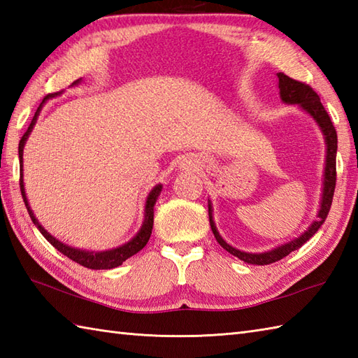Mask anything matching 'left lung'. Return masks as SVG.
<instances>
[{
	"instance_id": "8db88e82",
	"label": "left lung",
	"mask_w": 358,
	"mask_h": 358,
	"mask_svg": "<svg viewBox=\"0 0 358 358\" xmlns=\"http://www.w3.org/2000/svg\"><path fill=\"white\" fill-rule=\"evenodd\" d=\"M278 89H280V98L281 101L286 104H296L301 110H305L308 115L313 118L317 126L320 127V131L323 134L324 144H326V159H324V172H323V187H322V200H320V209L317 212V218L315 222L310 223L308 229L303 232L299 237L283 243L277 248H273L271 250H264V252H245V250H240L237 248L231 246L229 243H226L223 240L222 235H220L215 222H214V209H212V203L208 200V206H209V223H210V229L214 232L217 241L220 243V246L226 249L227 252L238 257L240 260L249 264H271L275 263L281 258L289 255L292 250L301 248L305 243L313 237V235L320 229L322 224L324 223L326 217L329 214L331 204H332V196L334 191H336V157H337V132L336 127H334L332 121L328 115V112L324 110L323 104L320 101V98L314 92L313 87L305 85V83H300L296 80L289 78L287 75L278 72Z\"/></svg>"
}]
</instances>
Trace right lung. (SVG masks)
I'll return each mask as SVG.
<instances>
[{
    "label": "right lung",
    "mask_w": 358,
    "mask_h": 358,
    "mask_svg": "<svg viewBox=\"0 0 358 358\" xmlns=\"http://www.w3.org/2000/svg\"><path fill=\"white\" fill-rule=\"evenodd\" d=\"M81 83V78L73 81L72 86H77ZM55 96L53 95H48L43 100V103L40 104V108L36 109L35 115L32 118V123L29 124L27 131L24 132V135L21 136L20 140V146H18V155H20V189H21V195H22V200H24V204L27 208V212L30 218H32L34 224L38 227V231L43 234V237L48 240L50 245L58 249L59 252L64 254L66 257H69L72 262H77L78 264L85 266V268L89 269H112V268H117V266L123 264V262H126L127 258H131L132 255H135L138 250H141L144 246L148 245V241L150 238V234H152V226H154V206L158 200L159 194H162V185H157L154 186V189L149 192L146 203H144V220H143V224L140 227V231L136 232L135 237L132 240H129L124 245H121L118 248H113V249H108V250H86V249H78V248H73L66 245V243L59 241L58 238L53 237L48 231L44 229V227L38 222V218L35 217V214L30 209V204L27 201V196H26V189H24V180H22V152H24V146H26V141L29 138L30 132H32V129L36 123V118L40 115L43 104L49 100V98Z\"/></svg>",
    "instance_id": "1"
}]
</instances>
